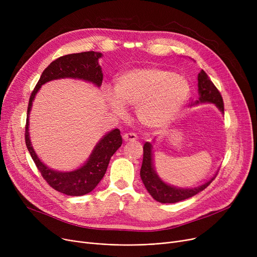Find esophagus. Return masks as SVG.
Segmentation results:
<instances>
[{
  "label": "esophagus",
  "mask_w": 257,
  "mask_h": 257,
  "mask_svg": "<svg viewBox=\"0 0 257 257\" xmlns=\"http://www.w3.org/2000/svg\"><path fill=\"white\" fill-rule=\"evenodd\" d=\"M123 139L125 142H136L138 140V136L133 132H128V133L124 134Z\"/></svg>",
  "instance_id": "34e87169"
}]
</instances>
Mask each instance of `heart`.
<instances>
[{
  "label": "heart",
  "instance_id": "heart-1",
  "mask_svg": "<svg viewBox=\"0 0 257 257\" xmlns=\"http://www.w3.org/2000/svg\"><path fill=\"white\" fill-rule=\"evenodd\" d=\"M115 97L108 96L112 109L124 114V105L137 107V116L147 129L160 131L171 125L191 96L188 80L164 67H140L115 80Z\"/></svg>",
  "mask_w": 257,
  "mask_h": 257
}]
</instances>
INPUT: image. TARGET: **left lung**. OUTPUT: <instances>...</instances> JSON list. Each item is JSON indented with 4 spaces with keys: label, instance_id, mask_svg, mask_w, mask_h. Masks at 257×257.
Wrapping results in <instances>:
<instances>
[{
    "label": "left lung",
    "instance_id": "8db88e82",
    "mask_svg": "<svg viewBox=\"0 0 257 257\" xmlns=\"http://www.w3.org/2000/svg\"><path fill=\"white\" fill-rule=\"evenodd\" d=\"M198 89L200 97L199 100H197L194 104L206 102L213 103L217 105L222 112H224V102L221 93L203 70L198 75ZM152 161V146L150 143H146L144 145V158L141 168V178L147 191L160 203H176V202L191 198L205 190L212 180L217 177V175H215L210 180L197 187L177 188L166 184L163 180H160L154 171Z\"/></svg>",
    "mask_w": 257,
    "mask_h": 257
}]
</instances>
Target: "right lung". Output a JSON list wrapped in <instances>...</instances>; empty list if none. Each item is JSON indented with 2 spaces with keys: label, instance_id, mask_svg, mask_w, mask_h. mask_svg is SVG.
Segmentation results:
<instances>
[{
  "label": "right lung",
  "instance_id": "right-lung-1",
  "mask_svg": "<svg viewBox=\"0 0 257 257\" xmlns=\"http://www.w3.org/2000/svg\"><path fill=\"white\" fill-rule=\"evenodd\" d=\"M102 56L98 52H82L61 56L51 62L40 76L35 85L28 104L26 120L25 142L28 151L34 161L38 171L47 183L62 194L69 196H83L90 193L102 180L106 173L108 164L111 156L121 146V137L118 129H114L107 133L94 148L87 163L78 170L73 172H57L46 167L35 154L29 139V113L32 102L38 89L48 81L60 78H75L101 86L103 81L102 69L98 63V59Z\"/></svg>",
  "mask_w": 257,
  "mask_h": 257
}]
</instances>
